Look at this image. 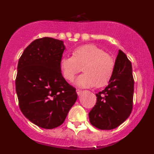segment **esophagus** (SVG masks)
<instances>
[{
	"mask_svg": "<svg viewBox=\"0 0 154 154\" xmlns=\"http://www.w3.org/2000/svg\"><path fill=\"white\" fill-rule=\"evenodd\" d=\"M77 91V95H80L82 93V91H80V90H79V89H77V91Z\"/></svg>",
	"mask_w": 154,
	"mask_h": 154,
	"instance_id": "esophagus-1",
	"label": "esophagus"
}]
</instances>
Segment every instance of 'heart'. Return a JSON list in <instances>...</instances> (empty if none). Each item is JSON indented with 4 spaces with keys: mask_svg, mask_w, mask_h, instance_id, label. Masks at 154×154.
Segmentation results:
<instances>
[{
    "mask_svg": "<svg viewBox=\"0 0 154 154\" xmlns=\"http://www.w3.org/2000/svg\"><path fill=\"white\" fill-rule=\"evenodd\" d=\"M82 66L84 73L76 79V85L83 88L95 85L100 88L109 82L114 63L110 55L93 44L76 48L72 51V56H63L60 60L61 71L64 78L69 81L75 78Z\"/></svg>",
    "mask_w": 154,
    "mask_h": 154,
    "instance_id": "obj_1",
    "label": "heart"
}]
</instances>
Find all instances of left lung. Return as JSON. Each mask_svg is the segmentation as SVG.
<instances>
[{"label": "left lung", "instance_id": "left-lung-1", "mask_svg": "<svg viewBox=\"0 0 154 154\" xmlns=\"http://www.w3.org/2000/svg\"><path fill=\"white\" fill-rule=\"evenodd\" d=\"M134 79L131 62L119 51L109 85L96 93L97 101L89 113L90 122L100 130H113L131 114Z\"/></svg>", "mask_w": 154, "mask_h": 154}]
</instances>
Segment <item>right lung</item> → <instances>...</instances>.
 <instances>
[{"instance_id": "add662e5", "label": "right lung", "mask_w": 154, "mask_h": 154, "mask_svg": "<svg viewBox=\"0 0 154 154\" xmlns=\"http://www.w3.org/2000/svg\"><path fill=\"white\" fill-rule=\"evenodd\" d=\"M65 48L62 40L37 39L19 60L15 83L19 108L40 128L60 126L77 99L76 89L65 80L60 69Z\"/></svg>"}]
</instances>
